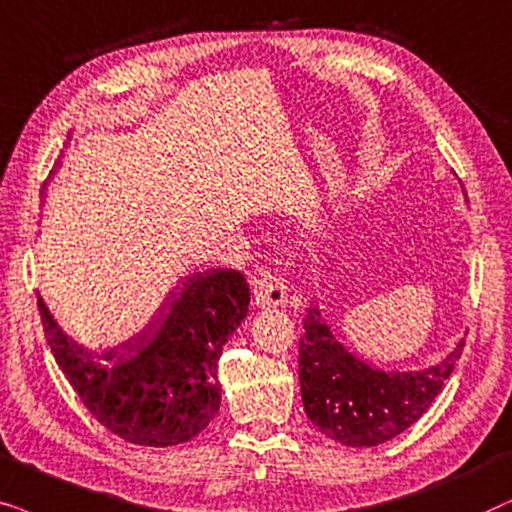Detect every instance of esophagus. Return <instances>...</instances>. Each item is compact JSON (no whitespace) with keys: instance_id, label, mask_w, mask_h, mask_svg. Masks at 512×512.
Here are the masks:
<instances>
[{"instance_id":"34e87169","label":"esophagus","mask_w":512,"mask_h":512,"mask_svg":"<svg viewBox=\"0 0 512 512\" xmlns=\"http://www.w3.org/2000/svg\"><path fill=\"white\" fill-rule=\"evenodd\" d=\"M252 285H255L257 306H283L288 302V288H285V281L267 267H257L252 271Z\"/></svg>"}]
</instances>
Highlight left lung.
<instances>
[{
	"mask_svg": "<svg viewBox=\"0 0 512 512\" xmlns=\"http://www.w3.org/2000/svg\"><path fill=\"white\" fill-rule=\"evenodd\" d=\"M463 346L466 342L442 363L421 372L372 370L337 342L318 306L311 304L299 339V386L306 417L342 445H381L424 417L459 363Z\"/></svg>",
	"mask_w": 512,
	"mask_h": 512,
	"instance_id": "left-lung-1",
	"label": "left lung"
}]
</instances>
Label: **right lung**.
Returning <instances> with one entry per match:
<instances>
[{"mask_svg":"<svg viewBox=\"0 0 512 512\" xmlns=\"http://www.w3.org/2000/svg\"><path fill=\"white\" fill-rule=\"evenodd\" d=\"M248 302L241 271H201L182 278L138 337L91 351L67 337L37 297L49 349L86 410L114 435L147 447L180 445L215 419L217 363Z\"/></svg>","mask_w":512,"mask_h":512,"instance_id":"right-lung-1","label":"right lung"}]
</instances>
